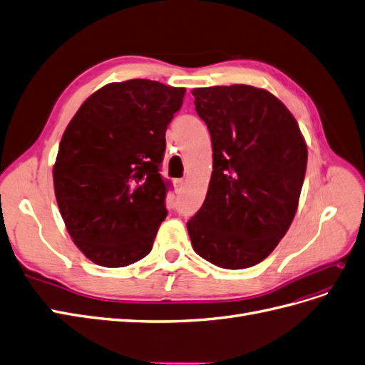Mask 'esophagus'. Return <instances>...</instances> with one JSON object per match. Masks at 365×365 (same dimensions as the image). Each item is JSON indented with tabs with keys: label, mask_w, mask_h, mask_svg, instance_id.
Masks as SVG:
<instances>
[{
	"label": "esophagus",
	"mask_w": 365,
	"mask_h": 365,
	"mask_svg": "<svg viewBox=\"0 0 365 365\" xmlns=\"http://www.w3.org/2000/svg\"><path fill=\"white\" fill-rule=\"evenodd\" d=\"M173 185H175V190H176V193H181V192L184 190V187H185V181H184L182 178H180V180H175V181H173Z\"/></svg>",
	"instance_id": "esophagus-1"
}]
</instances>
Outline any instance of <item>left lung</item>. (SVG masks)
<instances>
[{
  "label": "left lung",
  "instance_id": "8db88e82",
  "mask_svg": "<svg viewBox=\"0 0 365 365\" xmlns=\"http://www.w3.org/2000/svg\"><path fill=\"white\" fill-rule=\"evenodd\" d=\"M210 130L213 172L187 230L197 256L225 269L267 259L289 230L304 181L307 146L272 93L251 85L195 88Z\"/></svg>",
  "mask_w": 365,
  "mask_h": 365
}]
</instances>
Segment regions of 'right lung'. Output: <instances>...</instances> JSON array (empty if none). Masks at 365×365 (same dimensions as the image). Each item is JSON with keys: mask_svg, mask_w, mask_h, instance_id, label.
Segmentation results:
<instances>
[{"mask_svg": "<svg viewBox=\"0 0 365 365\" xmlns=\"http://www.w3.org/2000/svg\"><path fill=\"white\" fill-rule=\"evenodd\" d=\"M184 94L148 79L108 83L65 129L54 195L74 245L96 264L121 268L150 252L168 216L160 175L165 129Z\"/></svg>", "mask_w": 365, "mask_h": 365, "instance_id": "obj_1", "label": "right lung"}]
</instances>
